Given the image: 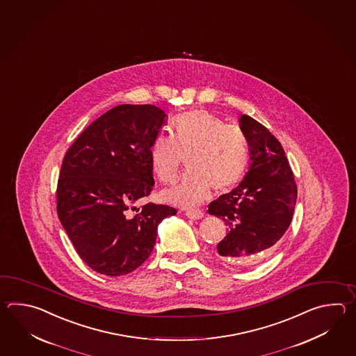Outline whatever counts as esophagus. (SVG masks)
I'll list each match as a JSON object with an SVG mask.
<instances>
[{
	"instance_id": "obj_1",
	"label": "esophagus",
	"mask_w": 356,
	"mask_h": 356,
	"mask_svg": "<svg viewBox=\"0 0 356 356\" xmlns=\"http://www.w3.org/2000/svg\"><path fill=\"white\" fill-rule=\"evenodd\" d=\"M186 216L189 219L200 220L204 218V212L201 210H187L186 211Z\"/></svg>"
}]
</instances>
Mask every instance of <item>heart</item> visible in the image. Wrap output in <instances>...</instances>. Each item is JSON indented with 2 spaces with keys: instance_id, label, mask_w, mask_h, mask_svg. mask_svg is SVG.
Wrapping results in <instances>:
<instances>
[{
  "instance_id": "heart-1",
  "label": "heart",
  "mask_w": 356,
  "mask_h": 356,
  "mask_svg": "<svg viewBox=\"0 0 356 356\" xmlns=\"http://www.w3.org/2000/svg\"><path fill=\"white\" fill-rule=\"evenodd\" d=\"M172 136L155 137L150 147L152 170L164 184H173L187 158V175L164 192L165 200L179 206H193L206 200L210 191L224 192L242 178L248 164L250 146L242 131L227 126L206 111H191L175 117Z\"/></svg>"
}]
</instances>
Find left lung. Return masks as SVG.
I'll return each instance as SVG.
<instances>
[{
    "label": "left lung",
    "instance_id": "left-lung-1",
    "mask_svg": "<svg viewBox=\"0 0 356 356\" xmlns=\"http://www.w3.org/2000/svg\"><path fill=\"white\" fill-rule=\"evenodd\" d=\"M239 127L250 146L248 172L238 187L209 204V213L227 227L220 256L232 265L253 266L271 254L288 230L298 192L279 140L247 114H241Z\"/></svg>",
    "mask_w": 356,
    "mask_h": 356
}]
</instances>
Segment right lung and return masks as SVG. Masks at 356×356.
<instances>
[{
  "mask_svg": "<svg viewBox=\"0 0 356 356\" xmlns=\"http://www.w3.org/2000/svg\"><path fill=\"white\" fill-rule=\"evenodd\" d=\"M167 118L150 104L114 106L63 158L57 213L79 256L97 273L136 270L154 250L160 222L177 213L164 204L135 207L154 187L150 147Z\"/></svg>",
  "mask_w": 356,
  "mask_h": 356,
  "instance_id": "add662e5",
  "label": "right lung"
}]
</instances>
